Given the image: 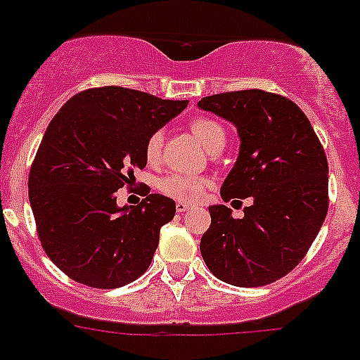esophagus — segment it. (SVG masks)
<instances>
[{"label": "esophagus", "mask_w": 360, "mask_h": 360, "mask_svg": "<svg viewBox=\"0 0 360 360\" xmlns=\"http://www.w3.org/2000/svg\"><path fill=\"white\" fill-rule=\"evenodd\" d=\"M190 208H192V205L183 203V201H177V205H175V210H177V212H179V214L186 212V210H190Z\"/></svg>", "instance_id": "1"}]
</instances>
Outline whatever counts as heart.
<instances>
[{
    "instance_id": "1",
    "label": "heart",
    "mask_w": 360,
    "mask_h": 360,
    "mask_svg": "<svg viewBox=\"0 0 360 360\" xmlns=\"http://www.w3.org/2000/svg\"><path fill=\"white\" fill-rule=\"evenodd\" d=\"M192 134L199 139V143L207 148L208 152H216L223 150L226 141L225 128L221 124L216 122L207 117H199L190 122ZM162 143H165V135L162 131H153L146 139L144 144V155L150 165H157L161 161L162 155ZM212 186V181L203 175H190V174H168L159 181V190L162 194L170 195L174 199H179L183 203H198L205 198L207 190Z\"/></svg>"
}]
</instances>
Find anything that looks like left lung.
Listing matches in <instances>:
<instances>
[{"label": "left lung", "instance_id": "1", "mask_svg": "<svg viewBox=\"0 0 360 360\" xmlns=\"http://www.w3.org/2000/svg\"><path fill=\"white\" fill-rule=\"evenodd\" d=\"M231 120L240 155L221 186L223 201L252 199L245 216L212 205L199 249L210 273L238 288L276 282L300 264L328 214V159L304 111L262 89L205 96L198 102Z\"/></svg>", "mask_w": 360, "mask_h": 360}]
</instances>
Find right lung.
<instances>
[{"label":"right lung","instance_id":"right-lung-1","mask_svg":"<svg viewBox=\"0 0 360 360\" xmlns=\"http://www.w3.org/2000/svg\"><path fill=\"white\" fill-rule=\"evenodd\" d=\"M188 105L119 86L69 98L47 126L29 172V201L45 255L89 288L131 283L150 267L174 199L117 207V190L146 166L144 144Z\"/></svg>","mask_w":360,"mask_h":360}]
</instances>
